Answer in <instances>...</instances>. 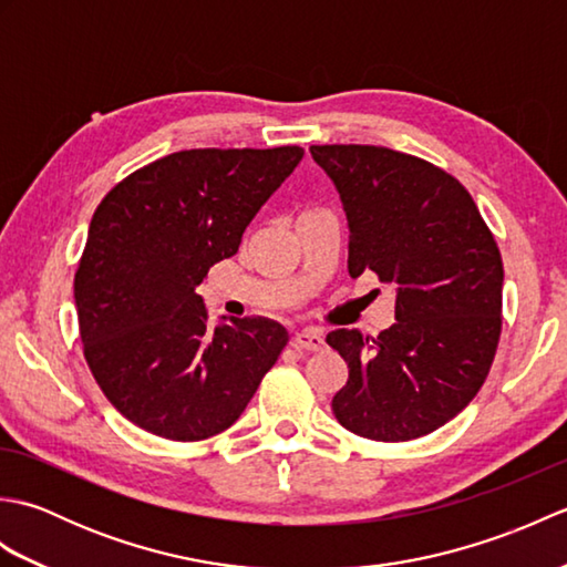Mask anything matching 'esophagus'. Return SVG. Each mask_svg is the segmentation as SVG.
<instances>
[{
    "label": "esophagus",
    "mask_w": 567,
    "mask_h": 567,
    "mask_svg": "<svg viewBox=\"0 0 567 567\" xmlns=\"http://www.w3.org/2000/svg\"><path fill=\"white\" fill-rule=\"evenodd\" d=\"M292 341L297 348H307V351H321L323 333L317 329H305V331H297Z\"/></svg>",
    "instance_id": "obj_1"
}]
</instances>
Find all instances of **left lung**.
<instances>
[{"instance_id": "1", "label": "left lung", "mask_w": 567, "mask_h": 567, "mask_svg": "<svg viewBox=\"0 0 567 567\" xmlns=\"http://www.w3.org/2000/svg\"><path fill=\"white\" fill-rule=\"evenodd\" d=\"M348 219V272L394 290V323L378 339L336 329L348 363L331 409L372 441H412L473 402L502 331V256L455 177L382 146H311Z\"/></svg>"}]
</instances>
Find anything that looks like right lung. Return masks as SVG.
<instances>
[{"label": "right lung", "mask_w": 567, "mask_h": 567, "mask_svg": "<svg viewBox=\"0 0 567 567\" xmlns=\"http://www.w3.org/2000/svg\"><path fill=\"white\" fill-rule=\"evenodd\" d=\"M299 146L171 153L94 212L75 272L84 358L131 424L202 441L244 414L290 341L262 317L212 327L197 287L302 161Z\"/></svg>", "instance_id": "right-lung-1"}]
</instances>
